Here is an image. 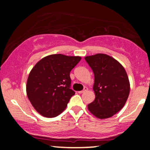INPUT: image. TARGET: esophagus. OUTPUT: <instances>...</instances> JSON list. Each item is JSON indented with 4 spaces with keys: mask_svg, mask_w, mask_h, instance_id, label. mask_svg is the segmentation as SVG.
<instances>
[{
    "mask_svg": "<svg viewBox=\"0 0 150 150\" xmlns=\"http://www.w3.org/2000/svg\"><path fill=\"white\" fill-rule=\"evenodd\" d=\"M87 90H88V88H87V87H85V88L83 89V90H82V91H79L78 93H79V94H82V93H84V92H87Z\"/></svg>",
    "mask_w": 150,
    "mask_h": 150,
    "instance_id": "esophagus-1",
    "label": "esophagus"
}]
</instances>
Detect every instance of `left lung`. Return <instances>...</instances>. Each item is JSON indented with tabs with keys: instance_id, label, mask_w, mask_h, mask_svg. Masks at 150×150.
I'll list each match as a JSON object with an SVG mask.
<instances>
[{
	"instance_id": "obj_1",
	"label": "left lung",
	"mask_w": 150,
	"mask_h": 150,
	"mask_svg": "<svg viewBox=\"0 0 150 150\" xmlns=\"http://www.w3.org/2000/svg\"><path fill=\"white\" fill-rule=\"evenodd\" d=\"M94 75L95 99L88 109L98 118L113 116L124 106L130 93V82L124 68L116 59L104 53L86 56Z\"/></svg>"
}]
</instances>
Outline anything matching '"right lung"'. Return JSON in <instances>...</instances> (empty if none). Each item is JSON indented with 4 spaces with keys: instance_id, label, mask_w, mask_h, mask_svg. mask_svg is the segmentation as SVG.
<instances>
[{
    "instance_id": "right-lung-1",
    "label": "right lung",
    "mask_w": 150,
    "mask_h": 150,
    "mask_svg": "<svg viewBox=\"0 0 150 150\" xmlns=\"http://www.w3.org/2000/svg\"><path fill=\"white\" fill-rule=\"evenodd\" d=\"M80 60V56L49 55L31 70L26 86L27 95L42 116L53 118L65 109L75 94L70 89V73Z\"/></svg>"
}]
</instances>
